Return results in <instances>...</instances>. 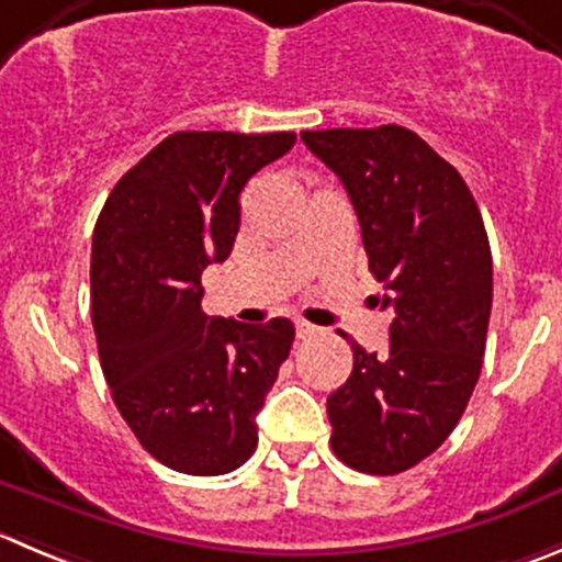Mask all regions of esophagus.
Wrapping results in <instances>:
<instances>
[{"instance_id": "34e87169", "label": "esophagus", "mask_w": 562, "mask_h": 562, "mask_svg": "<svg viewBox=\"0 0 562 562\" xmlns=\"http://www.w3.org/2000/svg\"><path fill=\"white\" fill-rule=\"evenodd\" d=\"M295 334H297V339H312V336L317 334V328H314L312 323H303V319H297Z\"/></svg>"}]
</instances>
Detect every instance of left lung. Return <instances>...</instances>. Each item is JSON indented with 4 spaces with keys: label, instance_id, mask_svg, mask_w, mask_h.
<instances>
[{
    "label": "left lung",
    "instance_id": "left-lung-1",
    "mask_svg": "<svg viewBox=\"0 0 562 562\" xmlns=\"http://www.w3.org/2000/svg\"><path fill=\"white\" fill-rule=\"evenodd\" d=\"M301 137L345 184L383 284L375 303L392 312L389 352L350 341L352 372L328 397L330 447L358 472H405L445 445L477 386L494 295L483 215L461 173L405 126Z\"/></svg>",
    "mask_w": 562,
    "mask_h": 562
}]
</instances>
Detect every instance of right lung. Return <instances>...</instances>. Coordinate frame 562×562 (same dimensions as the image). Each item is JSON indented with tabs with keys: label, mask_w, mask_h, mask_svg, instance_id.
<instances>
[{
	"label": "right lung",
	"mask_w": 562,
	"mask_h": 562,
	"mask_svg": "<svg viewBox=\"0 0 562 562\" xmlns=\"http://www.w3.org/2000/svg\"><path fill=\"white\" fill-rule=\"evenodd\" d=\"M295 132H173L121 176L93 228L90 303L112 400L146 452L215 477L256 450V414L295 325L206 317L201 272L226 261L239 192Z\"/></svg>",
	"instance_id": "add662e5"
}]
</instances>
